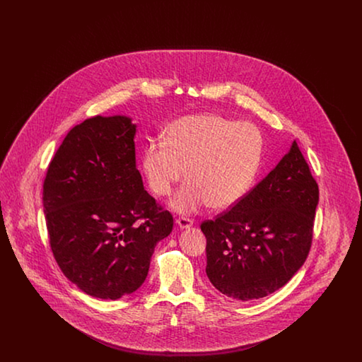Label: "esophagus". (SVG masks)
Segmentation results:
<instances>
[{
    "label": "esophagus",
    "instance_id": "1",
    "mask_svg": "<svg viewBox=\"0 0 362 362\" xmlns=\"http://www.w3.org/2000/svg\"><path fill=\"white\" fill-rule=\"evenodd\" d=\"M176 223H177V225H179L182 229H186V228L192 226V224H194V220H192V218H189V217H179V218L176 220Z\"/></svg>",
    "mask_w": 362,
    "mask_h": 362
}]
</instances>
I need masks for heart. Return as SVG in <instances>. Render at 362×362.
<instances>
[{
    "mask_svg": "<svg viewBox=\"0 0 362 362\" xmlns=\"http://www.w3.org/2000/svg\"><path fill=\"white\" fill-rule=\"evenodd\" d=\"M263 134L251 122L201 114L171 123L165 138L146 145L142 170L151 189L167 197L186 176L189 182L173 199L182 213L211 204L229 209L252 187L263 155Z\"/></svg>",
    "mask_w": 362,
    "mask_h": 362,
    "instance_id": "1",
    "label": "heart"
}]
</instances>
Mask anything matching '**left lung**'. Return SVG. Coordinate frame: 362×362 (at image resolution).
I'll use <instances>...</instances> for the list:
<instances>
[{"label":"left lung","instance_id":"8db88e82","mask_svg":"<svg viewBox=\"0 0 362 362\" xmlns=\"http://www.w3.org/2000/svg\"><path fill=\"white\" fill-rule=\"evenodd\" d=\"M317 202V183L294 141L239 204L201 224L213 286L250 301L288 284L310 254Z\"/></svg>","mask_w":362,"mask_h":362}]
</instances>
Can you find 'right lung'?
I'll return each instance as SVG.
<instances>
[{"mask_svg": "<svg viewBox=\"0 0 362 362\" xmlns=\"http://www.w3.org/2000/svg\"><path fill=\"white\" fill-rule=\"evenodd\" d=\"M134 136L126 117L86 119L64 138L43 183L54 258L78 289L103 300L136 292L173 230V214L144 189Z\"/></svg>", "mask_w": 362, "mask_h": 362, "instance_id": "right-lung-1", "label": "right lung"}]
</instances>
